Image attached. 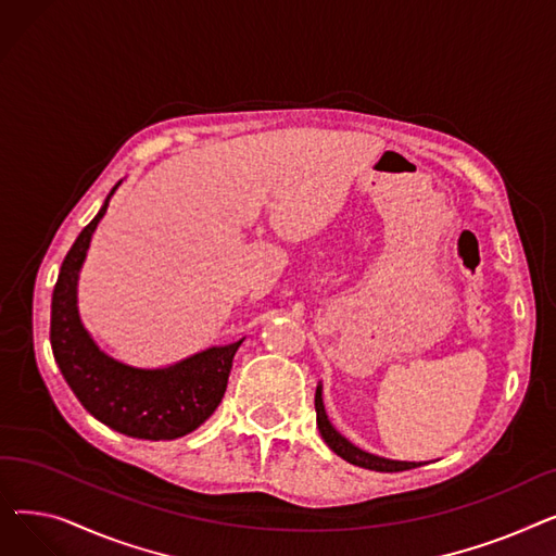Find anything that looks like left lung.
<instances>
[{
    "label": "left lung",
    "mask_w": 556,
    "mask_h": 556,
    "mask_svg": "<svg viewBox=\"0 0 556 556\" xmlns=\"http://www.w3.org/2000/svg\"><path fill=\"white\" fill-rule=\"evenodd\" d=\"M315 413H317V428H319V434H323V440L336 455H340L349 464H356L361 469L381 471V473H396V471H407V469H415V466H421V462H399V459H386V457L371 455L354 446L349 440H344L327 417L325 403H323V386H317L315 390Z\"/></svg>",
    "instance_id": "8db88e82"
}]
</instances>
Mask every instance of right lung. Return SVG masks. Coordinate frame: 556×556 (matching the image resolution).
I'll list each match as a JSON object with an SVG mask.
<instances>
[{"instance_id": "obj_1", "label": "right lung", "mask_w": 556, "mask_h": 556, "mask_svg": "<svg viewBox=\"0 0 556 556\" xmlns=\"http://www.w3.org/2000/svg\"><path fill=\"white\" fill-rule=\"evenodd\" d=\"M67 252L51 298V349L80 405L112 430L137 440H178L207 421L223 401L231 361L243 340L210 346L162 369H139L110 358L85 331L78 306V273L108 202Z\"/></svg>"}]
</instances>
